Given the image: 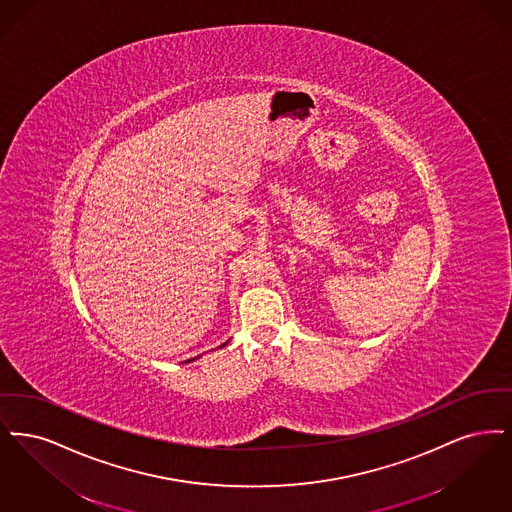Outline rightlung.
Listing matches in <instances>:
<instances>
[{
	"mask_svg": "<svg viewBox=\"0 0 512 512\" xmlns=\"http://www.w3.org/2000/svg\"><path fill=\"white\" fill-rule=\"evenodd\" d=\"M225 344H227V342H225ZM225 344H222V346H220V348H223V346H225ZM187 361H195V357H193V359H187Z\"/></svg>",
	"mask_w": 512,
	"mask_h": 512,
	"instance_id": "right-lung-1",
	"label": "right lung"
}]
</instances>
